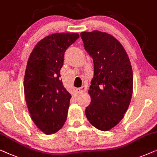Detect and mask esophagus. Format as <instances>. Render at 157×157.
<instances>
[{
  "label": "esophagus",
  "mask_w": 157,
  "mask_h": 157,
  "mask_svg": "<svg viewBox=\"0 0 157 157\" xmlns=\"http://www.w3.org/2000/svg\"><path fill=\"white\" fill-rule=\"evenodd\" d=\"M77 93H82V92H85V90H86V87H85V86H82L81 87H79V88H77Z\"/></svg>",
  "instance_id": "1"
}]
</instances>
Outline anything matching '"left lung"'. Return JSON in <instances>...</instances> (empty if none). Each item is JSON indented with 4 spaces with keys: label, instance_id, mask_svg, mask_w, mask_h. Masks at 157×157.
Listing matches in <instances>:
<instances>
[{
    "label": "left lung",
    "instance_id": "left-lung-1",
    "mask_svg": "<svg viewBox=\"0 0 157 157\" xmlns=\"http://www.w3.org/2000/svg\"><path fill=\"white\" fill-rule=\"evenodd\" d=\"M85 49L93 58L94 76L88 93L91 102L85 109L90 123L109 131L124 118L133 93V71L121 44L105 32H82Z\"/></svg>",
    "mask_w": 157,
    "mask_h": 157
}]
</instances>
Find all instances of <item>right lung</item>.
I'll use <instances>...</instances> for the list:
<instances>
[{
    "label": "right lung",
    "instance_id": "obj_1",
    "mask_svg": "<svg viewBox=\"0 0 157 157\" xmlns=\"http://www.w3.org/2000/svg\"><path fill=\"white\" fill-rule=\"evenodd\" d=\"M80 37L76 33H56L39 41L27 62L24 94L29 113L46 134L57 132L67 117L72 96L60 80L67 49Z\"/></svg>",
    "mask_w": 157,
    "mask_h": 157
}]
</instances>
